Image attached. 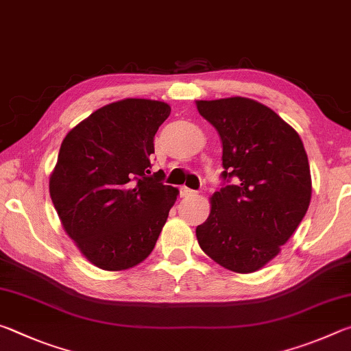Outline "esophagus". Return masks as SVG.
<instances>
[{
    "label": "esophagus",
    "instance_id": "34e87169",
    "mask_svg": "<svg viewBox=\"0 0 351 351\" xmlns=\"http://www.w3.org/2000/svg\"><path fill=\"white\" fill-rule=\"evenodd\" d=\"M197 192H195V190H192V189H189V187H181V197H192V195H195Z\"/></svg>",
    "mask_w": 351,
    "mask_h": 351
}]
</instances>
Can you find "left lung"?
<instances>
[{"label":"left lung","instance_id":"8db88e82","mask_svg":"<svg viewBox=\"0 0 351 351\" xmlns=\"http://www.w3.org/2000/svg\"><path fill=\"white\" fill-rule=\"evenodd\" d=\"M223 142V187L197 228L203 251L240 274L280 252L304 219L311 175L300 136L268 106L246 97L198 100Z\"/></svg>","mask_w":351,"mask_h":351}]
</instances>
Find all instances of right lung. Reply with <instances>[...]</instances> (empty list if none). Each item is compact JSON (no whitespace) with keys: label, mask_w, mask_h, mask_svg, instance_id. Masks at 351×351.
<instances>
[{"label":"right lung","mask_w":351,"mask_h":351,"mask_svg":"<svg viewBox=\"0 0 351 351\" xmlns=\"http://www.w3.org/2000/svg\"><path fill=\"white\" fill-rule=\"evenodd\" d=\"M170 116L158 100L105 105L63 139L49 193L66 234L105 271L133 268L153 251L178 189L150 175L154 134Z\"/></svg>","instance_id":"1"}]
</instances>
